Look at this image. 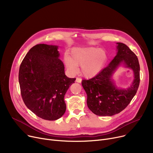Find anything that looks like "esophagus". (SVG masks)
Returning <instances> with one entry per match:
<instances>
[{"label": "esophagus", "instance_id": "obj_1", "mask_svg": "<svg viewBox=\"0 0 153 153\" xmlns=\"http://www.w3.org/2000/svg\"><path fill=\"white\" fill-rule=\"evenodd\" d=\"M76 81L77 82H78V83H81V82H82V79H81V78L77 77V78H76Z\"/></svg>", "mask_w": 153, "mask_h": 153}]
</instances>
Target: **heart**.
I'll return each instance as SVG.
<instances>
[{
	"instance_id": "obj_1",
	"label": "heart",
	"mask_w": 153,
	"mask_h": 153,
	"mask_svg": "<svg viewBox=\"0 0 153 153\" xmlns=\"http://www.w3.org/2000/svg\"><path fill=\"white\" fill-rule=\"evenodd\" d=\"M107 58L105 51L98 48H77L71 51L64 62L71 75H75L78 72L77 66H81V73L84 76L92 77L103 69Z\"/></svg>"
}]
</instances>
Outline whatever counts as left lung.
I'll return each mask as SVG.
<instances>
[{
	"label": "left lung",
	"mask_w": 153,
	"mask_h": 153,
	"mask_svg": "<svg viewBox=\"0 0 153 153\" xmlns=\"http://www.w3.org/2000/svg\"><path fill=\"white\" fill-rule=\"evenodd\" d=\"M117 44V55L108 65L93 78L82 81L87 95V106L99 116H112L124 110L134 97L140 84V69L137 56L124 43ZM122 63L131 68L134 73V81L126 90L118 89L112 79V76Z\"/></svg>",
	"instance_id": "8db88e82"
}]
</instances>
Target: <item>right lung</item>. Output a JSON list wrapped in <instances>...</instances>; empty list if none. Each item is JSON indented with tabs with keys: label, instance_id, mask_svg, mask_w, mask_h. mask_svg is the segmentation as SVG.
<instances>
[{
	"label": "right lung",
	"instance_id": "add662e5",
	"mask_svg": "<svg viewBox=\"0 0 153 153\" xmlns=\"http://www.w3.org/2000/svg\"><path fill=\"white\" fill-rule=\"evenodd\" d=\"M58 46L38 44L23 59L19 81L25 105L38 117L56 120L65 113V95L76 78L65 75Z\"/></svg>",
	"mask_w": 153,
	"mask_h": 153
}]
</instances>
